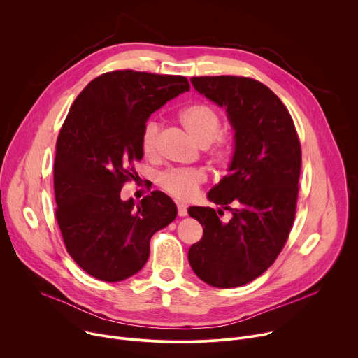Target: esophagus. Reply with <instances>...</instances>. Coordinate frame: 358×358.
I'll use <instances>...</instances> for the list:
<instances>
[{
    "label": "esophagus",
    "instance_id": "34e87169",
    "mask_svg": "<svg viewBox=\"0 0 358 358\" xmlns=\"http://www.w3.org/2000/svg\"><path fill=\"white\" fill-rule=\"evenodd\" d=\"M177 210L180 217H187V206H184V203H177Z\"/></svg>",
    "mask_w": 358,
    "mask_h": 358
}]
</instances>
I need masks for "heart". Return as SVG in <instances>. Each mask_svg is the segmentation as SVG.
I'll return each mask as SVG.
<instances>
[{"instance_id":"obj_1","label":"heart","mask_w":358,"mask_h":358,"mask_svg":"<svg viewBox=\"0 0 358 358\" xmlns=\"http://www.w3.org/2000/svg\"><path fill=\"white\" fill-rule=\"evenodd\" d=\"M180 122L187 133L203 145L207 157L217 166H227L235 152V138L232 134L221 131V117L218 112L206 103H192L180 112ZM160 124L155 119L144 123L140 145L144 156L152 159L159 152ZM207 180L202 169H173L160 177L164 191L178 199H189L198 187Z\"/></svg>"}]
</instances>
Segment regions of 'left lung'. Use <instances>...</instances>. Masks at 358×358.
<instances>
[{
	"label": "left lung",
	"mask_w": 358,
	"mask_h": 358,
	"mask_svg": "<svg viewBox=\"0 0 358 358\" xmlns=\"http://www.w3.org/2000/svg\"><path fill=\"white\" fill-rule=\"evenodd\" d=\"M195 90L227 109L235 130L229 174L208 198L222 210L191 207L203 229L188 250L195 275L214 287H238L279 257L296 215L301 148L293 119L264 83L245 76H195ZM224 209L233 217L222 223Z\"/></svg>",
	"instance_id": "1"
}]
</instances>
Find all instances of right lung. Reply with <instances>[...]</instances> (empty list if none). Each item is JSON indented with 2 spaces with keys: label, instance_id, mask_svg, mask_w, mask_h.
Wrapping results in <instances>:
<instances>
[{
  "label": "right lung",
  "instance_id": "obj_1",
  "mask_svg": "<svg viewBox=\"0 0 358 358\" xmlns=\"http://www.w3.org/2000/svg\"><path fill=\"white\" fill-rule=\"evenodd\" d=\"M188 79L131 69L94 78L75 99L57 140L55 217L72 259L90 276L120 282L147 262L150 239L177 217L173 199L152 191L138 203L120 191L143 159L144 123Z\"/></svg>",
  "mask_w": 358,
  "mask_h": 358
}]
</instances>
